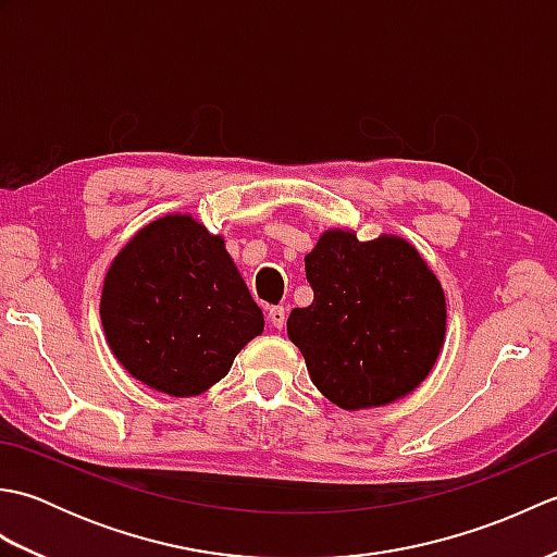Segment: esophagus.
<instances>
[{"label":"esophagus","mask_w":557,"mask_h":557,"mask_svg":"<svg viewBox=\"0 0 557 557\" xmlns=\"http://www.w3.org/2000/svg\"><path fill=\"white\" fill-rule=\"evenodd\" d=\"M268 321H270V325L272 327H282L285 325V321H287V311H285V306H270V311H268Z\"/></svg>","instance_id":"obj_1"}]
</instances>
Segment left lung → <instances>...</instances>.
Segmentation results:
<instances>
[{"instance_id": "1", "label": "left lung", "mask_w": 557, "mask_h": 557, "mask_svg": "<svg viewBox=\"0 0 557 557\" xmlns=\"http://www.w3.org/2000/svg\"><path fill=\"white\" fill-rule=\"evenodd\" d=\"M304 263L313 304L289 313L287 335L313 385L347 411L413 393L447 330L443 285L419 248L397 234L361 242L354 230L330 227Z\"/></svg>"}]
</instances>
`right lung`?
Segmentation results:
<instances>
[{
  "label": "right lung",
  "instance_id": "add662e5",
  "mask_svg": "<svg viewBox=\"0 0 557 557\" xmlns=\"http://www.w3.org/2000/svg\"><path fill=\"white\" fill-rule=\"evenodd\" d=\"M100 323L116 363L170 397L203 395L224 375L265 318L239 268L191 212L144 224L112 258Z\"/></svg>",
  "mask_w": 557,
  "mask_h": 557
}]
</instances>
